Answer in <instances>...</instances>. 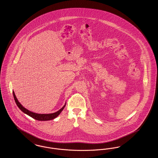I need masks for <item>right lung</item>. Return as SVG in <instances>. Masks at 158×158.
I'll return each instance as SVG.
<instances>
[{
    "instance_id": "right-lung-1",
    "label": "right lung",
    "mask_w": 158,
    "mask_h": 158,
    "mask_svg": "<svg viewBox=\"0 0 158 158\" xmlns=\"http://www.w3.org/2000/svg\"><path fill=\"white\" fill-rule=\"evenodd\" d=\"M13 95H14V99H15V102H16V105L18 106V108L23 111V113L27 114L28 115L30 116L31 117L38 121H48L54 119L63 111V110L65 107L66 104V103L65 105H64L58 111H57L56 113H52V114H37V113L31 112L30 111L28 110L27 109H26L25 108H24L23 105L20 104V102L18 101L14 91H13Z\"/></svg>"
}]
</instances>
